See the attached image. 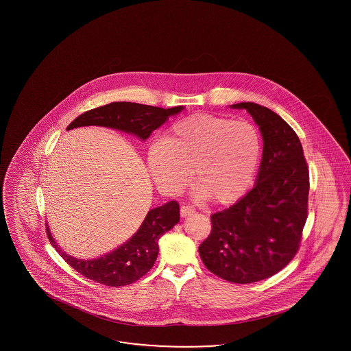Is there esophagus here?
I'll use <instances>...</instances> for the list:
<instances>
[{"label":"esophagus","instance_id":"obj_1","mask_svg":"<svg viewBox=\"0 0 351 351\" xmlns=\"http://www.w3.org/2000/svg\"><path fill=\"white\" fill-rule=\"evenodd\" d=\"M195 213V209L192 208V206H189V205H183L182 208H180V216L182 217H188V216H191V215H193Z\"/></svg>","mask_w":351,"mask_h":351}]
</instances>
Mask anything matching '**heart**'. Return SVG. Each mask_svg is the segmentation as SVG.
<instances>
[{"mask_svg": "<svg viewBox=\"0 0 351 351\" xmlns=\"http://www.w3.org/2000/svg\"><path fill=\"white\" fill-rule=\"evenodd\" d=\"M262 155V136L249 121L195 114L176 121L151 145L147 166L154 183L179 193L192 180L217 204L239 200L254 182Z\"/></svg>", "mask_w": 351, "mask_h": 351, "instance_id": "b5f03b06", "label": "heart"}]
</instances>
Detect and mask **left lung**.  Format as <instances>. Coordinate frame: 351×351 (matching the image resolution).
Returning <instances> with one entry per match:
<instances>
[{
    "label": "left lung",
    "instance_id": "left-lung-1",
    "mask_svg": "<svg viewBox=\"0 0 351 351\" xmlns=\"http://www.w3.org/2000/svg\"><path fill=\"white\" fill-rule=\"evenodd\" d=\"M230 108L245 109L258 125L262 162L250 192L210 216L212 232L199 252L205 267L218 278L255 283L279 272L299 250L309 171L300 139L283 118L255 102Z\"/></svg>",
    "mask_w": 351,
    "mask_h": 351
}]
</instances>
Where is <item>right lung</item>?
Masks as SVG:
<instances>
[{
    "instance_id": "add662e5",
    "label": "right lung",
    "mask_w": 351,
    "mask_h": 351,
    "mask_svg": "<svg viewBox=\"0 0 351 351\" xmlns=\"http://www.w3.org/2000/svg\"><path fill=\"white\" fill-rule=\"evenodd\" d=\"M183 109L184 106L163 109L135 102H112L75 118L68 125L67 130L83 126H102L132 134L141 141H147L154 130ZM179 221L180 213L176 201L154 208L139 229L125 243L93 259H77L68 255L56 243L49 225L46 230L51 245L79 274L109 287H123L136 282L150 271L158 258L160 237Z\"/></svg>"
}]
</instances>
